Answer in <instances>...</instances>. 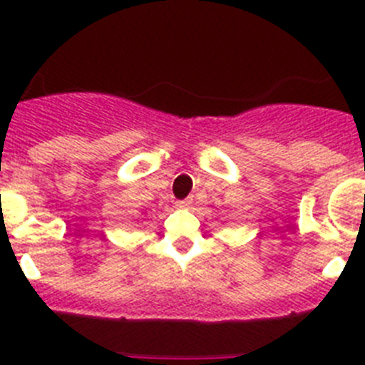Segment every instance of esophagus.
<instances>
[{
    "label": "esophagus",
    "instance_id": "34e87169",
    "mask_svg": "<svg viewBox=\"0 0 365 365\" xmlns=\"http://www.w3.org/2000/svg\"><path fill=\"white\" fill-rule=\"evenodd\" d=\"M190 205H192V199H185V201L177 202V206H179V208H186V206H190Z\"/></svg>",
    "mask_w": 365,
    "mask_h": 365
}]
</instances>
